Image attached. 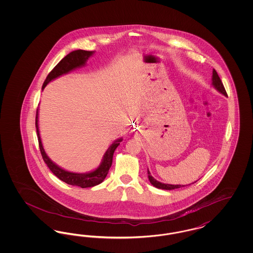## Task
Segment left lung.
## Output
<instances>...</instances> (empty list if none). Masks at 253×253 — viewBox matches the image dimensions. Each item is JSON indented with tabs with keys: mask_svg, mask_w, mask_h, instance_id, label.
Masks as SVG:
<instances>
[{
	"mask_svg": "<svg viewBox=\"0 0 253 253\" xmlns=\"http://www.w3.org/2000/svg\"><path fill=\"white\" fill-rule=\"evenodd\" d=\"M212 85L215 87L216 90H218L220 93H222L224 96H228L227 92H226V89H225V87L223 85V83L221 82L218 74H217L216 71L214 69H213V72H212ZM148 177H149L150 182L152 183V185H154L156 188H158V189H162V190H174V189H179L181 187H185V185H170V184H164V183L158 182V181L156 180L151 175L149 169H148Z\"/></svg>",
	"mask_w": 253,
	"mask_h": 253,
	"instance_id": "1",
	"label": "left lung"
}]
</instances>
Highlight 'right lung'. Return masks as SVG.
<instances>
[{"label": "right lung", "instance_id": "add662e5", "mask_svg": "<svg viewBox=\"0 0 253 253\" xmlns=\"http://www.w3.org/2000/svg\"><path fill=\"white\" fill-rule=\"evenodd\" d=\"M94 54V51H85V50H76L73 51L71 53H69L67 56H65L60 62L53 68V70L49 73L48 76L46 77V80L44 81L43 84H42V89L50 83L52 80L60 77L63 74L70 72L73 69L84 66L86 62V60H88L89 57H91ZM36 129L37 135H38V141H39V147H40V151L42 154V157L43 161L46 163L47 167L50 169V170L58 177L60 180L73 185V186H78L81 188H90V187H94L96 185L100 184L102 181L105 179L107 173H108L109 169L112 166V162H113V156H114V152L117 149V147L120 145L121 142V138L116 140L114 143L108 148V150L106 151L102 162L99 165V167L88 173H76V172H70L67 171L63 169L60 168L59 166H57L55 163H53L49 157L46 156L42 144V140H41V136H40V132H39V125H38V109H37L36 113Z\"/></svg>", "mask_w": 253, "mask_h": 253}]
</instances>
